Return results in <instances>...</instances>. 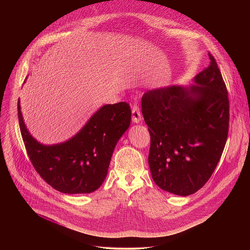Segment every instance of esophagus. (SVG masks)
Instances as JSON below:
<instances>
[{"label":"esophagus","instance_id":"1","mask_svg":"<svg viewBox=\"0 0 250 250\" xmlns=\"http://www.w3.org/2000/svg\"><path fill=\"white\" fill-rule=\"evenodd\" d=\"M132 119L134 123H140L142 121V112L137 105H134L132 107Z\"/></svg>","mask_w":250,"mask_h":250}]
</instances>
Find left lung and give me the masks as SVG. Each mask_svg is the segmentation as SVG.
<instances>
[{
	"label": "left lung",
	"instance_id": "1",
	"mask_svg": "<svg viewBox=\"0 0 250 250\" xmlns=\"http://www.w3.org/2000/svg\"><path fill=\"white\" fill-rule=\"evenodd\" d=\"M209 58L210 65L194 77L197 85L147 90L142 99L152 178L182 196L196 192L212 176L228 136V92L210 53Z\"/></svg>",
	"mask_w": 250,
	"mask_h": 250
}]
</instances>
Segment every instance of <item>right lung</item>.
<instances>
[{"instance_id": "add662e5", "label": "right lung", "mask_w": 250, "mask_h": 250, "mask_svg": "<svg viewBox=\"0 0 250 250\" xmlns=\"http://www.w3.org/2000/svg\"><path fill=\"white\" fill-rule=\"evenodd\" d=\"M131 117L126 102L105 105L67 142L43 145L29 133L18 101L19 126L29 158L41 178L62 193H89L100 188L115 145L129 128Z\"/></svg>"}]
</instances>
